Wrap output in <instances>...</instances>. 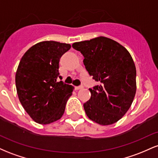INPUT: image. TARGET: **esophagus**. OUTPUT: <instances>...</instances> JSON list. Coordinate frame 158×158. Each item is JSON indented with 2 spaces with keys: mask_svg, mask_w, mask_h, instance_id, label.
Masks as SVG:
<instances>
[{
  "mask_svg": "<svg viewBox=\"0 0 158 158\" xmlns=\"http://www.w3.org/2000/svg\"><path fill=\"white\" fill-rule=\"evenodd\" d=\"M83 88L82 85H79V86H76L75 87V89L76 90H79V89H81V88Z\"/></svg>",
  "mask_w": 158,
  "mask_h": 158,
  "instance_id": "esophagus-1",
  "label": "esophagus"
}]
</instances>
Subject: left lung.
<instances>
[{"label": "left lung", "mask_w": 158, "mask_h": 158, "mask_svg": "<svg viewBox=\"0 0 158 158\" xmlns=\"http://www.w3.org/2000/svg\"><path fill=\"white\" fill-rule=\"evenodd\" d=\"M84 56L88 73L99 83L89 88L84 103L87 116L102 125L113 124L128 111L136 93V68L131 56L118 42L106 37L73 43Z\"/></svg>", "instance_id": "left-lung-1"}]
</instances>
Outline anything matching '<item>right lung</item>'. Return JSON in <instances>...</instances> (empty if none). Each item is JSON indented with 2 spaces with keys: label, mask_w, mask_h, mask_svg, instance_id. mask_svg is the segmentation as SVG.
<instances>
[{
  "label": "right lung",
  "mask_w": 158,
  "mask_h": 158,
  "mask_svg": "<svg viewBox=\"0 0 158 158\" xmlns=\"http://www.w3.org/2000/svg\"><path fill=\"white\" fill-rule=\"evenodd\" d=\"M69 44L45 41L31 47L22 56L15 74L21 105L39 124H49L62 117L73 87L59 76V59L70 50Z\"/></svg>",
  "instance_id": "obj_1"
}]
</instances>
